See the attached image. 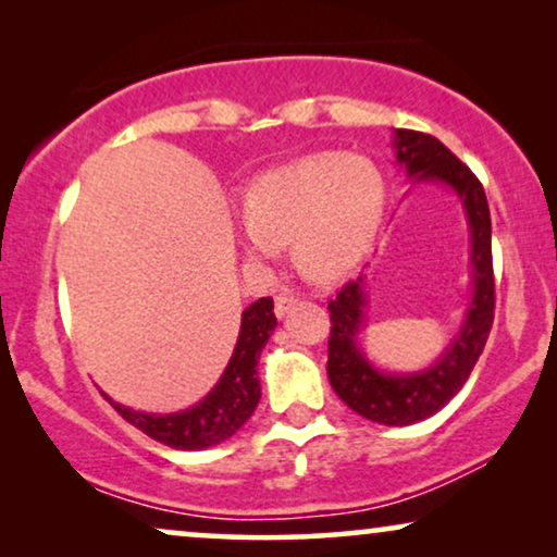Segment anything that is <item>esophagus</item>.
<instances>
[{"label":"esophagus","instance_id":"esophagus-1","mask_svg":"<svg viewBox=\"0 0 557 557\" xmlns=\"http://www.w3.org/2000/svg\"><path fill=\"white\" fill-rule=\"evenodd\" d=\"M299 304V299H296L294 294H278L276 296V304H273V311H276L278 319H284L286 314H292V309Z\"/></svg>","mask_w":557,"mask_h":557}]
</instances>
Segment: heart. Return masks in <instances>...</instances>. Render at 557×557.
Segmentation results:
<instances>
[{
	"label": "heart",
	"instance_id": "heart-1",
	"mask_svg": "<svg viewBox=\"0 0 557 557\" xmlns=\"http://www.w3.org/2000/svg\"><path fill=\"white\" fill-rule=\"evenodd\" d=\"M385 215V180L357 151H317L261 174L248 189L238 240L253 258L292 240L304 276L332 281L364 258Z\"/></svg>",
	"mask_w": 557,
	"mask_h": 557
}]
</instances>
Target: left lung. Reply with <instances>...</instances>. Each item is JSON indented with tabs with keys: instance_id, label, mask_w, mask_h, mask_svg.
Instances as JSON below:
<instances>
[{
	"instance_id": "obj_1",
	"label": "left lung",
	"mask_w": 557,
	"mask_h": 557,
	"mask_svg": "<svg viewBox=\"0 0 557 557\" xmlns=\"http://www.w3.org/2000/svg\"><path fill=\"white\" fill-rule=\"evenodd\" d=\"M395 159L416 182H444L459 195L471 231L474 294L461 330L446 352L423 372H383L372 368L357 345L364 319V276L349 281L330 301V360L326 375L334 393L355 413L383 425H410L438 413L467 383L494 322L492 218L482 182L436 136L395 128Z\"/></svg>"
}]
</instances>
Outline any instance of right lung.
I'll return each instance as SVG.
<instances>
[{"mask_svg": "<svg viewBox=\"0 0 557 557\" xmlns=\"http://www.w3.org/2000/svg\"><path fill=\"white\" fill-rule=\"evenodd\" d=\"M276 324L271 296L250 304L240 317V334L223 377L193 408L157 416L113 403L109 395H106V400L116 408V413H121L124 421L147 433L149 438L159 441V444L182 448V451L215 446L220 441L231 438L253 416L258 400H261V383H258L256 368L261 360V349Z\"/></svg>", "mask_w": 557, "mask_h": 557, "instance_id": "1", "label": "right lung"}]
</instances>
